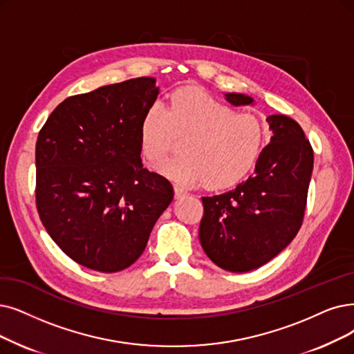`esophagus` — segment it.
<instances>
[{"mask_svg":"<svg viewBox=\"0 0 354 354\" xmlns=\"http://www.w3.org/2000/svg\"><path fill=\"white\" fill-rule=\"evenodd\" d=\"M174 193H176V197H183V196L187 194L185 187H181L180 185H174Z\"/></svg>","mask_w":354,"mask_h":354,"instance_id":"1","label":"esophagus"}]
</instances>
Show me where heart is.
I'll use <instances>...</instances> for the list:
<instances>
[{"mask_svg": "<svg viewBox=\"0 0 354 354\" xmlns=\"http://www.w3.org/2000/svg\"><path fill=\"white\" fill-rule=\"evenodd\" d=\"M140 149L158 161L186 138L181 155L161 161L157 168L185 186L223 189L241 180L256 162L264 140L261 120L247 111H234L212 95L185 88L168 104L152 103L140 120Z\"/></svg>", "mask_w": 354, "mask_h": 354, "instance_id": "obj_1", "label": "heart"}]
</instances>
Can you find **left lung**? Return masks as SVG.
<instances>
[{"label":"left lung","instance_id":"left-lung-1","mask_svg":"<svg viewBox=\"0 0 354 354\" xmlns=\"http://www.w3.org/2000/svg\"><path fill=\"white\" fill-rule=\"evenodd\" d=\"M234 106L252 104L228 93ZM272 131L252 176L223 194L202 197L201 244L223 270L244 273L283 251L298 234L314 168V151L298 122L285 115L266 119Z\"/></svg>","mask_w":354,"mask_h":354}]
</instances>
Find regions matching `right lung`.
I'll return each instance as SVG.
<instances>
[{"mask_svg":"<svg viewBox=\"0 0 354 354\" xmlns=\"http://www.w3.org/2000/svg\"><path fill=\"white\" fill-rule=\"evenodd\" d=\"M155 78L140 77L68 97L36 142V206L69 259L102 273L133 264L171 203L165 177L140 161V120L155 103Z\"/></svg>","mask_w":354,"mask_h":354,"instance_id":"obj_1","label":"right lung"}]
</instances>
